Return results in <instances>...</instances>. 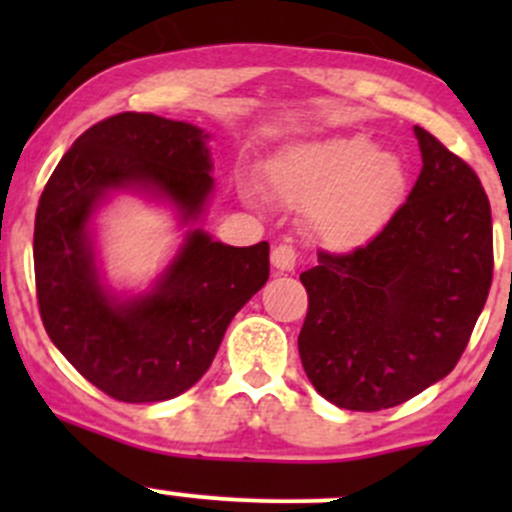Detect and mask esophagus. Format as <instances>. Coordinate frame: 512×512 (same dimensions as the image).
I'll list each match as a JSON object with an SVG mask.
<instances>
[{"instance_id": "34e87169", "label": "esophagus", "mask_w": 512, "mask_h": 512, "mask_svg": "<svg viewBox=\"0 0 512 512\" xmlns=\"http://www.w3.org/2000/svg\"><path fill=\"white\" fill-rule=\"evenodd\" d=\"M270 260L277 272H292L294 265H297V252H294L292 245H275Z\"/></svg>"}]
</instances>
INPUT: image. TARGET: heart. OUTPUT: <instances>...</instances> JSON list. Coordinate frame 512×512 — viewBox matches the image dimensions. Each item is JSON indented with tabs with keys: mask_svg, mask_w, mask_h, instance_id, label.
<instances>
[{
	"mask_svg": "<svg viewBox=\"0 0 512 512\" xmlns=\"http://www.w3.org/2000/svg\"><path fill=\"white\" fill-rule=\"evenodd\" d=\"M409 165L364 133L282 146L265 163V185L289 210L307 213V230L332 252L364 250L394 223L409 195ZM247 198L255 193L247 190Z\"/></svg>",
	"mask_w": 512,
	"mask_h": 512,
	"instance_id": "1",
	"label": "heart"
}]
</instances>
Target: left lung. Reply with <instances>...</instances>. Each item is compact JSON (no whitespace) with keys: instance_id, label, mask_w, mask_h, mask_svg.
<instances>
[{"instance_id":"8db88e82","label":"left lung","mask_w":512,"mask_h":512,"mask_svg":"<svg viewBox=\"0 0 512 512\" xmlns=\"http://www.w3.org/2000/svg\"><path fill=\"white\" fill-rule=\"evenodd\" d=\"M423 168L384 235L302 272L299 356L339 409L414 399L461 359L493 280V223L478 175L414 126Z\"/></svg>"}]
</instances>
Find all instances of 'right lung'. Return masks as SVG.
Instances as JSON below:
<instances>
[{"mask_svg":"<svg viewBox=\"0 0 512 512\" xmlns=\"http://www.w3.org/2000/svg\"><path fill=\"white\" fill-rule=\"evenodd\" d=\"M210 133L153 113H118L81 133L51 173L34 223L46 334L76 371L126 404L168 401L210 369L227 324L265 287L270 245L232 247L198 227L213 198ZM118 192L168 204L184 227L143 293H116L95 247L97 210Z\"/></svg>","mask_w":512,"mask_h":512,"instance_id":"right-lung-1","label":"right lung"}]
</instances>
